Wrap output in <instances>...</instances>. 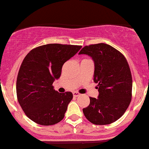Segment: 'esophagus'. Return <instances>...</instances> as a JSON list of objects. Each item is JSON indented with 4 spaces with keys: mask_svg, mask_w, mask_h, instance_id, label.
Here are the masks:
<instances>
[{
    "mask_svg": "<svg viewBox=\"0 0 149 149\" xmlns=\"http://www.w3.org/2000/svg\"><path fill=\"white\" fill-rule=\"evenodd\" d=\"M73 97H79V95H80V93L77 92V91H73Z\"/></svg>",
    "mask_w": 149,
    "mask_h": 149,
    "instance_id": "1",
    "label": "esophagus"
}]
</instances>
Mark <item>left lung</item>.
Instances as JSON below:
<instances>
[{
    "instance_id": "8db88e82",
    "label": "left lung",
    "mask_w": 149,
    "mask_h": 149,
    "mask_svg": "<svg viewBox=\"0 0 149 149\" xmlns=\"http://www.w3.org/2000/svg\"><path fill=\"white\" fill-rule=\"evenodd\" d=\"M79 54L92 58L94 81L100 93L97 99L89 97L84 115L94 125L111 124L123 116L131 102L133 80L128 63L120 51L104 43L84 46Z\"/></svg>"
}]
</instances>
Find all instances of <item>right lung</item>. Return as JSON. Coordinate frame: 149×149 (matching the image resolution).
I'll return each instance as SVG.
<instances>
[{
  "instance_id": "obj_1",
  "label": "right lung",
  "mask_w": 149,
  "mask_h": 149,
  "mask_svg": "<svg viewBox=\"0 0 149 149\" xmlns=\"http://www.w3.org/2000/svg\"><path fill=\"white\" fill-rule=\"evenodd\" d=\"M81 45L47 44L31 49L23 60L16 80V95L25 115L41 125H52L63 119L73 99L70 91L59 93L52 86L62 67Z\"/></svg>"
}]
</instances>
